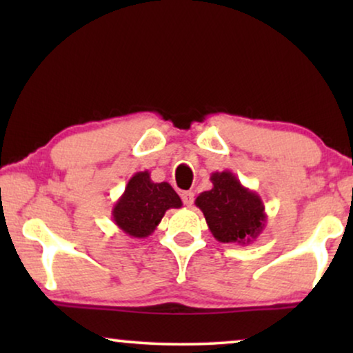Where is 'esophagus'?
Returning <instances> with one entry per match:
<instances>
[{"label":"esophagus","mask_w":353,"mask_h":353,"mask_svg":"<svg viewBox=\"0 0 353 353\" xmlns=\"http://www.w3.org/2000/svg\"><path fill=\"white\" fill-rule=\"evenodd\" d=\"M181 201H183V204H185V205L191 207L192 202H194V194H192L191 191H183L181 192Z\"/></svg>","instance_id":"obj_1"}]
</instances>
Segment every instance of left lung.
Listing matches in <instances>:
<instances>
[{"instance_id":"1","label":"left lung","mask_w":353,"mask_h":353,"mask_svg":"<svg viewBox=\"0 0 353 353\" xmlns=\"http://www.w3.org/2000/svg\"><path fill=\"white\" fill-rule=\"evenodd\" d=\"M212 190L196 197L210 233L220 243H252L267 223L263 201L228 170L210 175Z\"/></svg>"}]
</instances>
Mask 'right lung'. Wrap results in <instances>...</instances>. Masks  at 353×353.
<instances>
[{
  "mask_svg": "<svg viewBox=\"0 0 353 353\" xmlns=\"http://www.w3.org/2000/svg\"><path fill=\"white\" fill-rule=\"evenodd\" d=\"M183 202L167 181L154 183L148 170L128 180L123 194L112 207L114 223L130 238H148L168 209H180Z\"/></svg>",
  "mask_w": 353,
  "mask_h": 353,
  "instance_id": "1",
  "label": "right lung"
}]
</instances>
